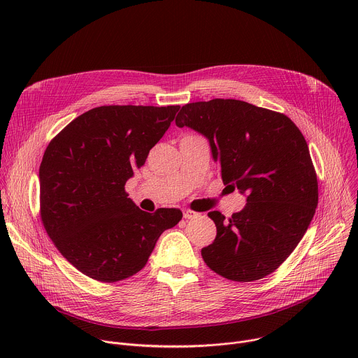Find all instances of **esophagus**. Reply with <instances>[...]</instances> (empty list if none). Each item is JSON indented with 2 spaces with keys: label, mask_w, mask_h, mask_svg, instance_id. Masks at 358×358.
<instances>
[{
  "label": "esophagus",
  "mask_w": 358,
  "mask_h": 358,
  "mask_svg": "<svg viewBox=\"0 0 358 358\" xmlns=\"http://www.w3.org/2000/svg\"><path fill=\"white\" fill-rule=\"evenodd\" d=\"M182 215H184V218H185V220H194V218H198V217H199V214H198V213L191 211V210H184Z\"/></svg>",
  "instance_id": "1"
}]
</instances>
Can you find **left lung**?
Returning <instances> with one entry per match:
<instances>
[{"instance_id":"left-lung-1","label":"left lung","mask_w":358,"mask_h":358,"mask_svg":"<svg viewBox=\"0 0 358 358\" xmlns=\"http://www.w3.org/2000/svg\"><path fill=\"white\" fill-rule=\"evenodd\" d=\"M176 123L206 136L222 182L248 194L245 208L228 220L220 211L208 213L217 236L201 249L203 262L235 282L271 275L308 231L319 202L301 131L283 113L235 99L187 103Z\"/></svg>"}]
</instances>
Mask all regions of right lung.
<instances>
[{
    "instance_id": "right-lung-1",
    "label": "right lung",
    "mask_w": 358,
    "mask_h": 358,
    "mask_svg": "<svg viewBox=\"0 0 358 358\" xmlns=\"http://www.w3.org/2000/svg\"><path fill=\"white\" fill-rule=\"evenodd\" d=\"M180 106H100L78 116L48 144L39 166V213L62 257L103 283L141 271L160 235L182 213L141 211L126 181L144 166Z\"/></svg>"
}]
</instances>
